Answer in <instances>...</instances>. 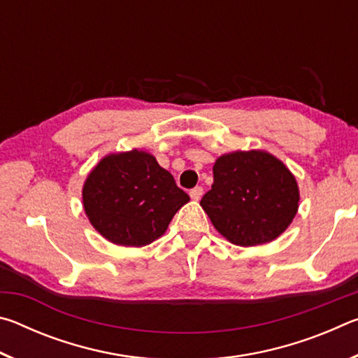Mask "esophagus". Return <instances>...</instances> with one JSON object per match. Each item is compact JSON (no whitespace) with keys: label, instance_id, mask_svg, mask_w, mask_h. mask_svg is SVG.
<instances>
[{"label":"esophagus","instance_id":"esophagus-1","mask_svg":"<svg viewBox=\"0 0 358 358\" xmlns=\"http://www.w3.org/2000/svg\"><path fill=\"white\" fill-rule=\"evenodd\" d=\"M202 194H203V187L202 186H196V187H194V189L189 191V196H191L192 201H201Z\"/></svg>","mask_w":358,"mask_h":358}]
</instances>
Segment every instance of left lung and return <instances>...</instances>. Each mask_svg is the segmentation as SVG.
I'll return each instance as SVG.
<instances>
[{"instance_id": "obj_1", "label": "left lung", "mask_w": 358, "mask_h": 358, "mask_svg": "<svg viewBox=\"0 0 358 358\" xmlns=\"http://www.w3.org/2000/svg\"><path fill=\"white\" fill-rule=\"evenodd\" d=\"M295 177L266 151L217 157L213 185L201 201L215 229L238 246L264 245L289 227L299 210Z\"/></svg>"}]
</instances>
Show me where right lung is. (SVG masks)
<instances>
[{"label":"right lung","mask_w":358,"mask_h":358,"mask_svg":"<svg viewBox=\"0 0 358 358\" xmlns=\"http://www.w3.org/2000/svg\"><path fill=\"white\" fill-rule=\"evenodd\" d=\"M82 197L93 227L121 246L150 245L189 202L171 172L138 150L102 157L87 177Z\"/></svg>","instance_id":"obj_1"}]
</instances>
